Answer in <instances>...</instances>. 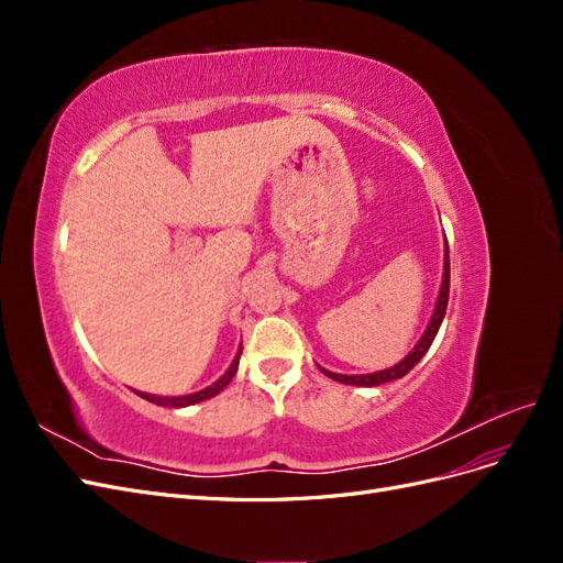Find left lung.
<instances>
[{
  "instance_id": "left-lung-1",
  "label": "left lung",
  "mask_w": 563,
  "mask_h": 563,
  "mask_svg": "<svg viewBox=\"0 0 563 563\" xmlns=\"http://www.w3.org/2000/svg\"><path fill=\"white\" fill-rule=\"evenodd\" d=\"M449 288H451V263H449V242L444 244V275H441V288H439V296H437V305H434V312H432V319L428 323V329H424V333L420 335V340L416 343V347L408 352L404 360L395 366L389 368H383V371H376V373H364V376H345V373H333L329 368H321L323 376H329L331 380H338L343 385H356V387H376V385H385V383H391V380H399L404 378L408 371H411L422 356L424 352L430 350L432 340L441 327V321H444V314H446V305H449Z\"/></svg>"
}]
</instances>
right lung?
<instances>
[{
    "label": "right lung",
    "mask_w": 563,
    "mask_h": 563,
    "mask_svg": "<svg viewBox=\"0 0 563 563\" xmlns=\"http://www.w3.org/2000/svg\"><path fill=\"white\" fill-rule=\"evenodd\" d=\"M240 356H242V345H240V350H236V356H234L230 368L223 373V376H220L216 383H211L209 387H203V389H199V391H192V395H183V397H159V395H147V391H135V395L147 399V401H152V404H157V406H166V408H185V406H195V404H199V401H207V399L216 397L218 391H223V389L230 385V380L234 378L236 368H240Z\"/></svg>",
    "instance_id": "right-lung-1"
}]
</instances>
